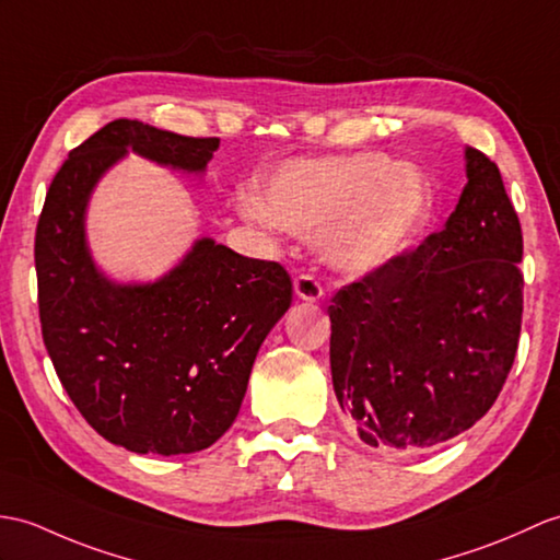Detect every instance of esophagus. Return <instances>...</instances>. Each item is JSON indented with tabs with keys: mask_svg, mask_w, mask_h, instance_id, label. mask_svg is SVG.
<instances>
[{
	"mask_svg": "<svg viewBox=\"0 0 560 560\" xmlns=\"http://www.w3.org/2000/svg\"><path fill=\"white\" fill-rule=\"evenodd\" d=\"M293 291H295V295L301 298V301H307V303H315V301H319L322 298V283L315 279V277H310V275H301L298 277L295 281H293Z\"/></svg>",
	"mask_w": 560,
	"mask_h": 560,
	"instance_id": "1",
	"label": "esophagus"
}]
</instances>
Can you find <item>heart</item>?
Instances as JSON below:
<instances>
[{
    "instance_id": "1",
    "label": "heart",
    "mask_w": 560,
    "mask_h": 560,
    "mask_svg": "<svg viewBox=\"0 0 560 560\" xmlns=\"http://www.w3.org/2000/svg\"><path fill=\"white\" fill-rule=\"evenodd\" d=\"M434 186L418 166L382 152L334 154L281 164L257 192L241 195L238 212L295 236H315L324 262L362 277L406 255L434 214Z\"/></svg>"
}]
</instances>
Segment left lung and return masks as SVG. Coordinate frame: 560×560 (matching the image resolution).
<instances>
[{"mask_svg":"<svg viewBox=\"0 0 560 560\" xmlns=\"http://www.w3.org/2000/svg\"><path fill=\"white\" fill-rule=\"evenodd\" d=\"M456 212L394 265L331 298V380L362 444L420 451L482 420L523 322V231L499 166L465 148Z\"/></svg>","mask_w":560,"mask_h":560,"instance_id":"obj_1","label":"left lung"}]
</instances>
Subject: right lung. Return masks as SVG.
<instances>
[{
	"label": "right lung",
	"mask_w": 560,
	"mask_h": 560,
	"mask_svg": "<svg viewBox=\"0 0 560 560\" xmlns=\"http://www.w3.org/2000/svg\"><path fill=\"white\" fill-rule=\"evenodd\" d=\"M219 138L116 119L61 164L35 231L45 348L73 406L100 436L133 453H195L226 432L257 350L291 307L279 262L200 238L164 277L112 281L95 265L85 212L100 178L128 152L205 174Z\"/></svg>",
	"instance_id": "1"
}]
</instances>
